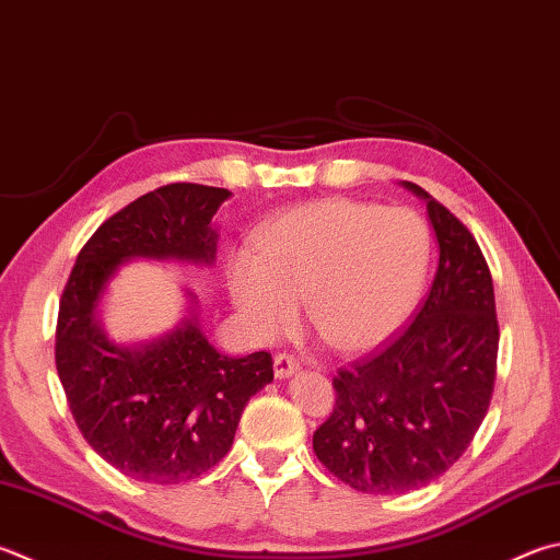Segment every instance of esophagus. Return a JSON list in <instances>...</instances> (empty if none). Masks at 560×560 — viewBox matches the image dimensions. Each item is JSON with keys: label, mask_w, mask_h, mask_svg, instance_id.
Segmentation results:
<instances>
[{"label": "esophagus", "mask_w": 560, "mask_h": 560, "mask_svg": "<svg viewBox=\"0 0 560 560\" xmlns=\"http://www.w3.org/2000/svg\"><path fill=\"white\" fill-rule=\"evenodd\" d=\"M293 372H299V360L293 358V354H287V352L273 354V374H277L279 380L291 377Z\"/></svg>", "instance_id": "34e87169"}]
</instances>
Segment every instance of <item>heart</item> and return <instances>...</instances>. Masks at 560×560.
<instances>
[{"label": "heart", "mask_w": 560, "mask_h": 560, "mask_svg": "<svg viewBox=\"0 0 560 560\" xmlns=\"http://www.w3.org/2000/svg\"><path fill=\"white\" fill-rule=\"evenodd\" d=\"M429 261V228L416 212L328 198L261 228L257 252L237 249L230 257L228 283L259 338L287 328L303 301L325 345L364 352L409 318Z\"/></svg>", "instance_id": "1"}]
</instances>
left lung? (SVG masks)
Returning <instances> with one entry per match:
<instances>
[{
  "label": "left lung",
  "instance_id": "1",
  "mask_svg": "<svg viewBox=\"0 0 560 560\" xmlns=\"http://www.w3.org/2000/svg\"><path fill=\"white\" fill-rule=\"evenodd\" d=\"M439 269L416 311L380 350L338 370L332 413L313 433L318 460L368 494L419 490L460 457L490 409L500 325L492 273L472 232L421 186Z\"/></svg>",
  "mask_w": 560,
  "mask_h": 560
}]
</instances>
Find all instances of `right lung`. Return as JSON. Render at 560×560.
<instances>
[{
  "instance_id": "add662e5",
  "label": "right lung",
  "mask_w": 560,
  "mask_h": 560,
  "mask_svg": "<svg viewBox=\"0 0 560 560\" xmlns=\"http://www.w3.org/2000/svg\"><path fill=\"white\" fill-rule=\"evenodd\" d=\"M228 188L168 183L129 202L80 249L60 296L56 370L83 439L121 475L196 480L228 455L249 396L273 380L271 354L228 358L196 318L141 348L109 342L95 320L105 283L135 257L215 259L210 220Z\"/></svg>"
}]
</instances>
